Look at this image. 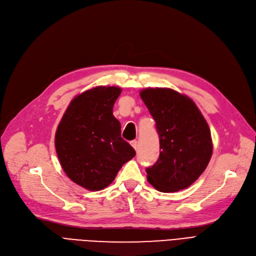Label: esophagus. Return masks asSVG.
<instances>
[{"label":"esophagus","mask_w":256,"mask_h":256,"mask_svg":"<svg viewBox=\"0 0 256 256\" xmlns=\"http://www.w3.org/2000/svg\"><path fill=\"white\" fill-rule=\"evenodd\" d=\"M130 145L132 146V148H134V150H135L136 152L138 150V142H137L136 140H134V141H132V142H130Z\"/></svg>","instance_id":"34e87169"}]
</instances>
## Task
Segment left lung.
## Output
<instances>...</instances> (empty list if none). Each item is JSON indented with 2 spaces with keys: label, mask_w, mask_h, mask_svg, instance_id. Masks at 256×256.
Returning a JSON list of instances; mask_svg holds the SVG:
<instances>
[{
  "label": "left lung",
  "mask_w": 256,
  "mask_h": 256,
  "mask_svg": "<svg viewBox=\"0 0 256 256\" xmlns=\"http://www.w3.org/2000/svg\"><path fill=\"white\" fill-rule=\"evenodd\" d=\"M140 96L156 121L160 156L146 169L160 192L190 186L206 169L212 154L210 126L192 98L170 88H145Z\"/></svg>",
  "instance_id": "8db88e82"
}]
</instances>
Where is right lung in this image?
I'll list each match as a JSON object with an SVG mask.
<instances>
[{
  "mask_svg": "<svg viewBox=\"0 0 256 256\" xmlns=\"http://www.w3.org/2000/svg\"><path fill=\"white\" fill-rule=\"evenodd\" d=\"M120 87L98 86L74 96L55 134L60 165L74 184L100 191L136 156L121 138V126L113 115Z\"/></svg>",
  "mask_w": 256,
  "mask_h": 256,
  "instance_id": "add662e5",
  "label": "right lung"
}]
</instances>
